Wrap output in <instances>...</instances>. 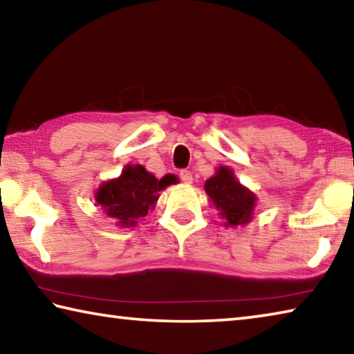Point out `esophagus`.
<instances>
[{
  "mask_svg": "<svg viewBox=\"0 0 354 354\" xmlns=\"http://www.w3.org/2000/svg\"><path fill=\"white\" fill-rule=\"evenodd\" d=\"M179 178H181V181H184L185 184H190L194 181V175H192L190 170H181L179 171Z\"/></svg>",
  "mask_w": 354,
  "mask_h": 354,
  "instance_id": "34e87169",
  "label": "esophagus"
}]
</instances>
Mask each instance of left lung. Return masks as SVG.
Instances as JSON below:
<instances>
[{
    "instance_id": "obj_1",
    "label": "left lung",
    "mask_w": 354,
    "mask_h": 354,
    "mask_svg": "<svg viewBox=\"0 0 354 354\" xmlns=\"http://www.w3.org/2000/svg\"><path fill=\"white\" fill-rule=\"evenodd\" d=\"M205 189L221 217L226 220L227 226H237L250 221L256 196L236 181L232 170L220 167L217 175L207 179Z\"/></svg>"
}]
</instances>
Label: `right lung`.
<instances>
[{
  "instance_id": "1",
  "label": "right lung",
  "mask_w": 354,
  "mask_h": 354,
  "mask_svg": "<svg viewBox=\"0 0 354 354\" xmlns=\"http://www.w3.org/2000/svg\"><path fill=\"white\" fill-rule=\"evenodd\" d=\"M175 181L170 175L156 179L142 165H127L122 176L101 185L97 201L120 226H136L137 220L153 209L158 192Z\"/></svg>"
}]
</instances>
